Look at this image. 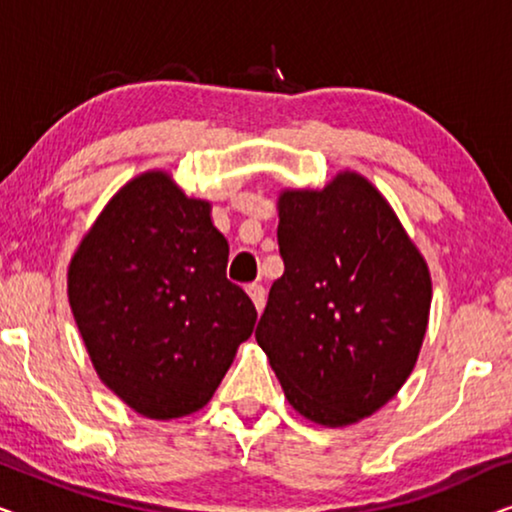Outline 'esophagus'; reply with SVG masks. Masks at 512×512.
<instances>
[{
    "label": "esophagus",
    "mask_w": 512,
    "mask_h": 512,
    "mask_svg": "<svg viewBox=\"0 0 512 512\" xmlns=\"http://www.w3.org/2000/svg\"><path fill=\"white\" fill-rule=\"evenodd\" d=\"M247 293H249V298L254 300L256 310L263 312V307H265V289H263V286L261 284H249Z\"/></svg>",
    "instance_id": "obj_1"
}]
</instances>
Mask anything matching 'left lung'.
<instances>
[{"mask_svg":"<svg viewBox=\"0 0 512 512\" xmlns=\"http://www.w3.org/2000/svg\"><path fill=\"white\" fill-rule=\"evenodd\" d=\"M284 275L256 326L293 410L347 426L391 401L415 368L431 275L366 177L340 172L321 191L279 195Z\"/></svg>","mask_w":512,"mask_h":512,"instance_id":"left-lung-1","label":"left lung"}]
</instances>
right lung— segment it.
Segmentation results:
<instances>
[{
    "mask_svg": "<svg viewBox=\"0 0 512 512\" xmlns=\"http://www.w3.org/2000/svg\"><path fill=\"white\" fill-rule=\"evenodd\" d=\"M207 200L167 172L128 181L69 263L67 296L100 380L139 415L205 408L256 324L226 277L228 240Z\"/></svg>",
    "mask_w": 512,
    "mask_h": 512,
    "instance_id": "obj_1",
    "label": "right lung"
}]
</instances>
